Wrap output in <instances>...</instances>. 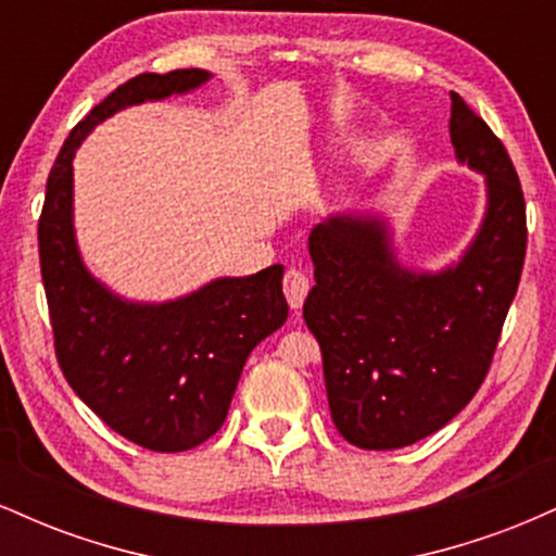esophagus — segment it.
I'll list each match as a JSON object with an SVG mask.
<instances>
[{
    "label": "esophagus",
    "instance_id": "1",
    "mask_svg": "<svg viewBox=\"0 0 556 556\" xmlns=\"http://www.w3.org/2000/svg\"><path fill=\"white\" fill-rule=\"evenodd\" d=\"M282 287H285L287 303H290L292 308H300L305 295H308V290H311V279H308V274H305V271L287 269L285 279H282Z\"/></svg>",
    "mask_w": 556,
    "mask_h": 556
}]
</instances>
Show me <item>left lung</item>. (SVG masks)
Instances as JSON below:
<instances>
[{
    "instance_id": "left-lung-1",
    "label": "left lung",
    "mask_w": 556,
    "mask_h": 556,
    "mask_svg": "<svg viewBox=\"0 0 556 556\" xmlns=\"http://www.w3.org/2000/svg\"><path fill=\"white\" fill-rule=\"evenodd\" d=\"M460 162L486 175L489 212L455 269H400L379 219L334 216L311 232L316 285L303 305L324 361L331 420L361 450L439 431L486 379L526 261V198L507 149L452 93Z\"/></svg>"
}]
</instances>
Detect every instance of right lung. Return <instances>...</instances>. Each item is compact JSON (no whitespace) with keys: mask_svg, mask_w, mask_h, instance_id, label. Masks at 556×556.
Listing matches in <instances>:
<instances>
[{"mask_svg":"<svg viewBox=\"0 0 556 556\" xmlns=\"http://www.w3.org/2000/svg\"><path fill=\"white\" fill-rule=\"evenodd\" d=\"M208 80L206 70L143 73L123 83L73 127L47 180L38 256L54 353L73 392L125 437L154 452H185L225 424L248 355L287 321L282 266L216 279L162 305L114 298L86 271L73 235V156L114 112Z\"/></svg>","mask_w":556,"mask_h":556,"instance_id":"1","label":"right lung"}]
</instances>
